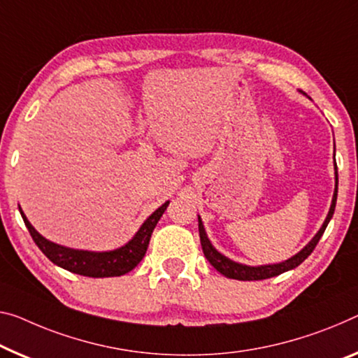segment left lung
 <instances>
[{"mask_svg":"<svg viewBox=\"0 0 358 358\" xmlns=\"http://www.w3.org/2000/svg\"><path fill=\"white\" fill-rule=\"evenodd\" d=\"M336 198H338V171H336V187H334V195H333V201H331V208H329V213L323 222L322 229L318 230L317 235L309 241V245L306 246L304 250H301L298 255L291 257V259L280 262V264H272V266H257V267H251V266H243V264L234 262L230 261L229 257L222 256L221 252L216 251L213 248L211 241L208 240L205 227H203L201 219L198 217V232H200V241H201V248L203 252H205V257L210 261L211 266L216 268L217 272H221L224 277L227 278H234V280H243V282H250V280H266L271 277H277V275L291 271V268L298 267L301 262H304L307 257L310 256V252L315 250V246L318 241H320L323 232H325L327 225L329 222V219L333 217L334 208H336Z\"/></svg>","mask_w":358,"mask_h":358,"instance_id":"obj_1","label":"left lung"}]
</instances>
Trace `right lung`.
<instances>
[{
	"label": "right lung",
	"mask_w": 358,
	"mask_h": 358,
	"mask_svg": "<svg viewBox=\"0 0 358 358\" xmlns=\"http://www.w3.org/2000/svg\"><path fill=\"white\" fill-rule=\"evenodd\" d=\"M169 201L162 205L158 210L148 216L147 221L142 224V227L137 230V234L133 236V240L128 241L124 246L113 251H103V252H94V251H78L65 248L52 243V241L46 240L45 236L33 229V225L29 222V219L25 217V214H22V219L29 229L33 241H35L38 248L43 251L49 261L56 264V266L65 268V271L83 275V277H92V278H103V277H120L133 271V268L142 261V257L145 256L148 241L153 229H155L157 222L160 221L164 210H166Z\"/></svg>",
	"instance_id": "add662e5"
}]
</instances>
